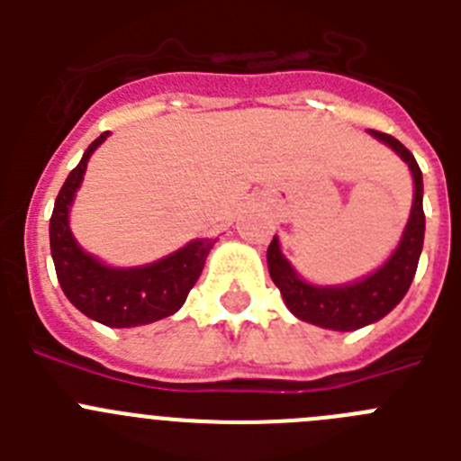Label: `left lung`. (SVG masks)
Returning a JSON list of instances; mask_svg holds the SVG:
<instances>
[{
    "label": "left lung",
    "mask_w": 461,
    "mask_h": 461,
    "mask_svg": "<svg viewBox=\"0 0 461 461\" xmlns=\"http://www.w3.org/2000/svg\"><path fill=\"white\" fill-rule=\"evenodd\" d=\"M374 138L383 140L394 149L399 157L409 164L413 173V210L406 223V230L402 235V242L390 256L388 263L378 267L367 279L351 284V286H312L295 275L279 249V240H272L267 247V270H270L275 286L279 288L286 307L295 313L300 321L321 325L330 330H348L365 328L369 323H376L385 313L393 312L402 297L409 291L413 281L418 260H420L422 240H425V212H422V173L413 154L390 133L372 131Z\"/></svg>",
    "instance_id": "obj_1"
}]
</instances>
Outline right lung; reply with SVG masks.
Instances as JSON below:
<instances>
[{"label":"right lung","instance_id":"obj_1","mask_svg":"<svg viewBox=\"0 0 461 461\" xmlns=\"http://www.w3.org/2000/svg\"><path fill=\"white\" fill-rule=\"evenodd\" d=\"M105 136L108 131L85 149L80 164L57 194L50 217V251L59 286L73 307L108 328H136L166 319L185 304L217 240H194L152 266L126 270L108 267L85 254L68 230V207L83 182L89 157Z\"/></svg>","mask_w":461,"mask_h":461}]
</instances>
